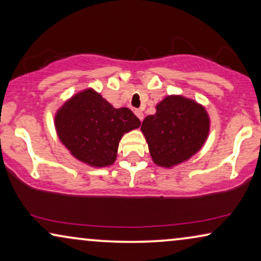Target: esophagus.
Returning a JSON list of instances; mask_svg holds the SVG:
<instances>
[{
	"mask_svg": "<svg viewBox=\"0 0 261 261\" xmlns=\"http://www.w3.org/2000/svg\"><path fill=\"white\" fill-rule=\"evenodd\" d=\"M134 113H135V115L138 116V119H139V120H140V121L144 120V113H142L140 109H135V110H134Z\"/></svg>",
	"mask_w": 261,
	"mask_h": 261,
	"instance_id": "34e87169",
	"label": "esophagus"
}]
</instances>
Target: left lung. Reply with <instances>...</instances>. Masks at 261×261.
<instances>
[{"instance_id":"left-lung-1","label":"left lung","mask_w":261,"mask_h":261,"mask_svg":"<svg viewBox=\"0 0 261 261\" xmlns=\"http://www.w3.org/2000/svg\"><path fill=\"white\" fill-rule=\"evenodd\" d=\"M155 109L142 121L141 132L154 164L170 169L202 148L209 135V115L202 105L179 95L166 96Z\"/></svg>"}]
</instances>
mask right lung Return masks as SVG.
I'll return each mask as SVG.
<instances>
[{
	"label": "right lung",
	"instance_id": "add662e5",
	"mask_svg": "<svg viewBox=\"0 0 261 261\" xmlns=\"http://www.w3.org/2000/svg\"><path fill=\"white\" fill-rule=\"evenodd\" d=\"M128 108H114L94 89L73 95L55 116L57 134L74 158L94 167L114 164L124 133L140 127Z\"/></svg>",
	"mask_w": 261,
	"mask_h": 261
}]
</instances>
